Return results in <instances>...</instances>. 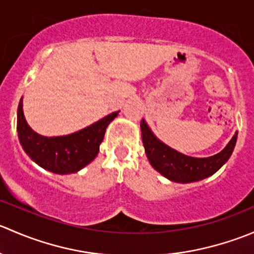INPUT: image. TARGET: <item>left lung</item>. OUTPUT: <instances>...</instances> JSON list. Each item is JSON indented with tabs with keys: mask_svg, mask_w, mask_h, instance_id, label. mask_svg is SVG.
<instances>
[{
	"mask_svg": "<svg viewBox=\"0 0 254 254\" xmlns=\"http://www.w3.org/2000/svg\"><path fill=\"white\" fill-rule=\"evenodd\" d=\"M141 136L150 165L163 177L177 183H191L216 173L231 157L237 141V131L224 150L210 157L183 155L161 141L152 132L145 119L141 120Z\"/></svg>",
	"mask_w": 254,
	"mask_h": 254,
	"instance_id": "1",
	"label": "left lung"
}]
</instances>
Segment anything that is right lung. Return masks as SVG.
<instances>
[{"mask_svg":"<svg viewBox=\"0 0 254 254\" xmlns=\"http://www.w3.org/2000/svg\"><path fill=\"white\" fill-rule=\"evenodd\" d=\"M120 111L111 113L89 127L63 136H43L28 125L23 113V98L17 111L18 139L24 152L44 170L56 175L81 171L98 155L107 127Z\"/></svg>","mask_w":254,"mask_h":254,"instance_id":"right-lung-1","label":"right lung"}]
</instances>
